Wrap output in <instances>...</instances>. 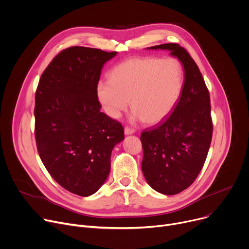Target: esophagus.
<instances>
[{"label":"esophagus","mask_w":249,"mask_h":249,"mask_svg":"<svg viewBox=\"0 0 249 249\" xmlns=\"http://www.w3.org/2000/svg\"><path fill=\"white\" fill-rule=\"evenodd\" d=\"M136 132V129L135 128H131V127H125L124 128V135L125 136H129V135H133V133Z\"/></svg>","instance_id":"obj_1"}]
</instances>
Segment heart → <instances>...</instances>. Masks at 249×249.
<instances>
[{
	"instance_id": "1",
	"label": "heart",
	"mask_w": 249,
	"mask_h": 249,
	"mask_svg": "<svg viewBox=\"0 0 249 249\" xmlns=\"http://www.w3.org/2000/svg\"><path fill=\"white\" fill-rule=\"evenodd\" d=\"M182 87L183 70L177 59L138 56L114 67L109 81L98 83L97 95L110 119L119 120L129 102L133 121L154 124L174 109Z\"/></svg>"
}]
</instances>
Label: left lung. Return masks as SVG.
<instances>
[{
  "instance_id": "8db88e82",
  "label": "left lung",
  "mask_w": 249,
  "mask_h": 249,
  "mask_svg": "<svg viewBox=\"0 0 249 249\" xmlns=\"http://www.w3.org/2000/svg\"><path fill=\"white\" fill-rule=\"evenodd\" d=\"M147 50L169 51L184 71L181 94L170 116L141 136L147 183L160 194L174 196L196 180L206 160L213 137L209 92L196 62L179 45Z\"/></svg>"
}]
</instances>
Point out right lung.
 <instances>
[{"instance_id": "right-lung-1", "label": "right lung", "mask_w": 249, "mask_h": 249, "mask_svg": "<svg viewBox=\"0 0 249 249\" xmlns=\"http://www.w3.org/2000/svg\"><path fill=\"white\" fill-rule=\"evenodd\" d=\"M117 53L66 49L45 70L36 91L40 158L56 182L81 196L93 195L105 183L111 151L124 140L123 125L101 111L97 95L102 69Z\"/></svg>"}]
</instances>
